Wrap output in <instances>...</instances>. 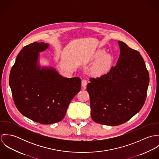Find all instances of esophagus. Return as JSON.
Listing matches in <instances>:
<instances>
[{"label": "esophagus", "instance_id": "esophagus-1", "mask_svg": "<svg viewBox=\"0 0 159 159\" xmlns=\"http://www.w3.org/2000/svg\"><path fill=\"white\" fill-rule=\"evenodd\" d=\"M87 84H88V82L86 80H83L82 81H81V86L83 88H85L86 86H87Z\"/></svg>", "mask_w": 159, "mask_h": 159}]
</instances>
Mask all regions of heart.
<instances>
[{
  "mask_svg": "<svg viewBox=\"0 0 159 159\" xmlns=\"http://www.w3.org/2000/svg\"><path fill=\"white\" fill-rule=\"evenodd\" d=\"M89 60L95 61L91 68V73L96 76L108 73L113 65V56L111 54L106 53L103 49L96 51L90 57Z\"/></svg>",
  "mask_w": 159,
  "mask_h": 159,
  "instance_id": "b5f03b06",
  "label": "heart"
}]
</instances>
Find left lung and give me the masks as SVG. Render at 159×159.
Masks as SVG:
<instances>
[{
  "label": "left lung",
  "instance_id": "1",
  "mask_svg": "<svg viewBox=\"0 0 159 159\" xmlns=\"http://www.w3.org/2000/svg\"><path fill=\"white\" fill-rule=\"evenodd\" d=\"M120 55L116 65L100 78H90L91 115L98 124L116 126L126 122L142 108L149 75L138 51L117 42Z\"/></svg>",
  "mask_w": 159,
  "mask_h": 159
}]
</instances>
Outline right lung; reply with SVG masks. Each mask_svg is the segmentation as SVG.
Returning <instances> with one entry per match:
<instances>
[{"mask_svg": "<svg viewBox=\"0 0 159 159\" xmlns=\"http://www.w3.org/2000/svg\"><path fill=\"white\" fill-rule=\"evenodd\" d=\"M49 43L34 42L20 52L10 73L9 84L19 111L33 121L51 124L62 120L80 91L78 77L65 78L51 66L40 65V52Z\"/></svg>", "mask_w": 159, "mask_h": 159, "instance_id": "right-lung-1", "label": "right lung"}]
</instances>
